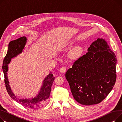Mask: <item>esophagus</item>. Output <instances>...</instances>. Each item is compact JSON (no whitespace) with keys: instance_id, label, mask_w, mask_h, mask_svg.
Instances as JSON below:
<instances>
[{"instance_id":"obj_1","label":"esophagus","mask_w":122,"mask_h":122,"mask_svg":"<svg viewBox=\"0 0 122 122\" xmlns=\"http://www.w3.org/2000/svg\"><path fill=\"white\" fill-rule=\"evenodd\" d=\"M66 70V67L65 66H62L60 68V71L61 72H65Z\"/></svg>"}]
</instances>
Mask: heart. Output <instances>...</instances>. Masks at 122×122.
I'll list each match as a JSON object with an SVG mask.
<instances>
[{"label": "heart", "instance_id": "obj_1", "mask_svg": "<svg viewBox=\"0 0 122 122\" xmlns=\"http://www.w3.org/2000/svg\"><path fill=\"white\" fill-rule=\"evenodd\" d=\"M81 54V51L80 49H77L72 52L71 56L73 57V58H76L79 56Z\"/></svg>", "mask_w": 122, "mask_h": 122}]
</instances>
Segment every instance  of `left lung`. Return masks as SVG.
<instances>
[{"mask_svg": "<svg viewBox=\"0 0 122 122\" xmlns=\"http://www.w3.org/2000/svg\"><path fill=\"white\" fill-rule=\"evenodd\" d=\"M117 59L105 40L93 42L87 53L75 61L66 73L73 97L79 103L101 102L115 84Z\"/></svg>", "mask_w": 122, "mask_h": 122, "instance_id": "obj_1", "label": "left lung"}]
</instances>
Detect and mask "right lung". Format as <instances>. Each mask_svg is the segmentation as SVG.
<instances>
[{"mask_svg": "<svg viewBox=\"0 0 122 122\" xmlns=\"http://www.w3.org/2000/svg\"><path fill=\"white\" fill-rule=\"evenodd\" d=\"M26 42V38L23 36L16 40L11 41L8 45V51L5 56L3 62L2 69L4 76V83L5 87L9 96L12 99L27 108L31 109H38L43 106L47 102L51 91V87L54 81L55 77L53 74L50 73L45 78L43 81V84L40 90L39 94L31 99H18L12 92L9 81L7 76L8 71V64L9 63L11 59L20 54L22 52Z\"/></svg>", "mask_w": 122, "mask_h": 122, "instance_id": "obj_1", "label": "right lung"}]
</instances>
